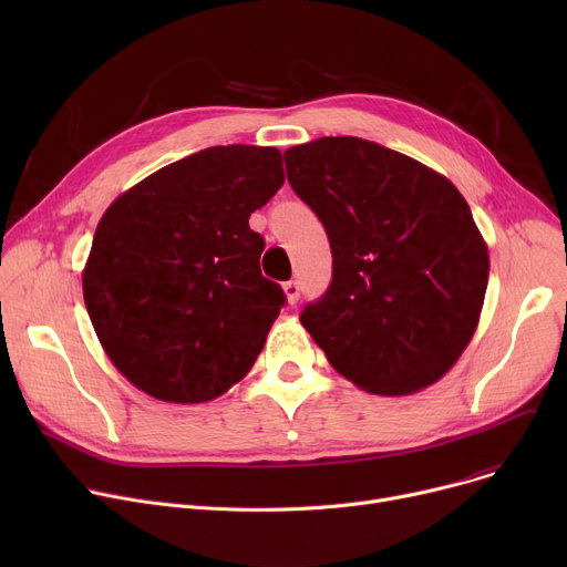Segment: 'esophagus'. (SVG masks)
I'll return each instance as SVG.
<instances>
[{
  "mask_svg": "<svg viewBox=\"0 0 567 567\" xmlns=\"http://www.w3.org/2000/svg\"><path fill=\"white\" fill-rule=\"evenodd\" d=\"M282 289H285V293H287V301L293 306V303H299V299H301V282L299 280H289V282H285L282 285Z\"/></svg>",
  "mask_w": 567,
  "mask_h": 567,
  "instance_id": "obj_1",
  "label": "esophagus"
}]
</instances>
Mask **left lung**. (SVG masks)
<instances>
[{"label": "left lung", "mask_w": 567, "mask_h": 567, "mask_svg": "<svg viewBox=\"0 0 567 567\" xmlns=\"http://www.w3.org/2000/svg\"><path fill=\"white\" fill-rule=\"evenodd\" d=\"M287 182L329 236L333 278L301 323L329 363L377 395L449 372L478 326L489 257L449 178L361 137L285 152Z\"/></svg>", "instance_id": "left-lung-1"}]
</instances>
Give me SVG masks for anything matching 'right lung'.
Segmentation results:
<instances>
[{
  "label": "right lung",
  "mask_w": 567,
  "mask_h": 567,
  "mask_svg": "<svg viewBox=\"0 0 567 567\" xmlns=\"http://www.w3.org/2000/svg\"><path fill=\"white\" fill-rule=\"evenodd\" d=\"M282 184L278 148L208 146L107 208L84 266V306L140 391L206 402L252 368L287 296L261 276L264 238L248 218Z\"/></svg>",
  "instance_id": "obj_1"
}]
</instances>
